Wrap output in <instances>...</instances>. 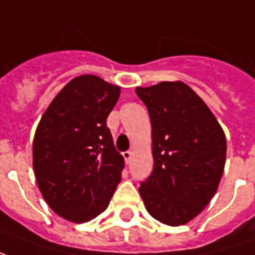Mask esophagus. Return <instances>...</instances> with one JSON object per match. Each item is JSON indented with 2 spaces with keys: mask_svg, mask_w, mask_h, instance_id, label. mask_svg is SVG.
<instances>
[{
  "mask_svg": "<svg viewBox=\"0 0 255 255\" xmlns=\"http://www.w3.org/2000/svg\"><path fill=\"white\" fill-rule=\"evenodd\" d=\"M123 157H124V161H126V162H129V161H131V157H132V153H131V151H129V150H128V151H124V153H123Z\"/></svg>",
  "mask_w": 255,
  "mask_h": 255,
  "instance_id": "34e87169",
  "label": "esophagus"
}]
</instances>
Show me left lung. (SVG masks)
I'll return each mask as SVG.
<instances>
[{"instance_id": "1", "label": "left lung", "mask_w": 255, "mask_h": 255, "mask_svg": "<svg viewBox=\"0 0 255 255\" xmlns=\"http://www.w3.org/2000/svg\"><path fill=\"white\" fill-rule=\"evenodd\" d=\"M151 122L153 172L140 183L146 209L166 225L186 224L217 191L225 165L224 131L182 82L136 87Z\"/></svg>"}]
</instances>
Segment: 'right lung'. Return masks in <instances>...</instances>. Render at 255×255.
<instances>
[{"label": "right lung", "instance_id": "1", "mask_svg": "<svg viewBox=\"0 0 255 255\" xmlns=\"http://www.w3.org/2000/svg\"><path fill=\"white\" fill-rule=\"evenodd\" d=\"M119 97V86L94 75L78 76L38 124L32 144L36 182L63 219L84 223L97 217L122 182L124 158L106 126Z\"/></svg>", "mask_w": 255, "mask_h": 255}]
</instances>
